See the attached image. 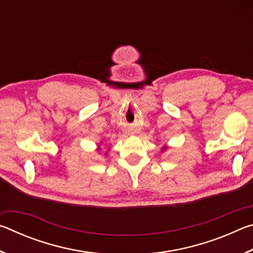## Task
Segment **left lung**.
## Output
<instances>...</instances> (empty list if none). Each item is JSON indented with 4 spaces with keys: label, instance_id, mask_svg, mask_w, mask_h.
I'll return each mask as SVG.
<instances>
[{
    "label": "left lung",
    "instance_id": "left-lung-1",
    "mask_svg": "<svg viewBox=\"0 0 253 253\" xmlns=\"http://www.w3.org/2000/svg\"><path fill=\"white\" fill-rule=\"evenodd\" d=\"M166 149H168V147H166V146H164V147H163V148H162V152H165V151H166Z\"/></svg>",
    "mask_w": 253,
    "mask_h": 253
}]
</instances>
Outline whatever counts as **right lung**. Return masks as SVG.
I'll list each match as a JSON object with an SVG mask.
<instances>
[{
  "label": "right lung",
  "instance_id": "obj_1",
  "mask_svg": "<svg viewBox=\"0 0 253 253\" xmlns=\"http://www.w3.org/2000/svg\"><path fill=\"white\" fill-rule=\"evenodd\" d=\"M97 151H100V146H98V148H97Z\"/></svg>",
  "mask_w": 253,
  "mask_h": 253
}]
</instances>
